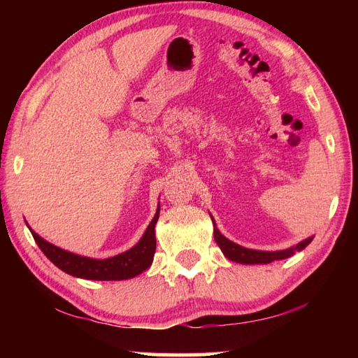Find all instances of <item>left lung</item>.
Wrapping results in <instances>:
<instances>
[{"mask_svg": "<svg viewBox=\"0 0 358 358\" xmlns=\"http://www.w3.org/2000/svg\"><path fill=\"white\" fill-rule=\"evenodd\" d=\"M212 222H214V218H212ZM214 238L217 241V245L220 246V249H222V252L229 258V260L235 263H241V264H268V263H272L273 260H285V258H289L295 252H299V250L305 249L309 243L313 241V237H309L292 248L285 249V250H273V252H271V250L248 249L237 245V243L227 240L224 235L217 229L215 222H214Z\"/></svg>", "mask_w": 358, "mask_h": 358, "instance_id": "left-lung-1", "label": "left lung"}]
</instances>
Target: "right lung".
I'll return each mask as SVG.
<instances>
[{
  "instance_id": "1",
  "label": "right lung",
  "mask_w": 358,
  "mask_h": 358,
  "mask_svg": "<svg viewBox=\"0 0 358 358\" xmlns=\"http://www.w3.org/2000/svg\"><path fill=\"white\" fill-rule=\"evenodd\" d=\"M159 217V206L155 212V217L152 218L146 232L143 234L140 241L136 243L134 248L123 254H118L115 257L104 258V260H96V258L81 257L77 254L67 252V250L53 246L52 243L45 241L40 235L35 234L32 229L34 238L36 245L40 246L43 254L49 258V260L64 271L69 275L86 278V280H101V281H110V280H127L140 275L141 272L146 271L154 260L157 240H155V224Z\"/></svg>"
}]
</instances>
